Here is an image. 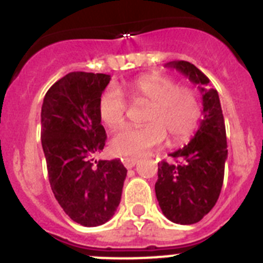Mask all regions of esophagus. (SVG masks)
<instances>
[{
  "instance_id": "34e87169",
  "label": "esophagus",
  "mask_w": 263,
  "mask_h": 263,
  "mask_svg": "<svg viewBox=\"0 0 263 263\" xmlns=\"http://www.w3.org/2000/svg\"><path fill=\"white\" fill-rule=\"evenodd\" d=\"M122 162H124V164L126 168H133L137 163V159L136 158H124V159H122Z\"/></svg>"
}]
</instances>
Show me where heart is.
Wrapping results in <instances>:
<instances>
[{"instance_id": "1", "label": "heart", "mask_w": 263, "mask_h": 263, "mask_svg": "<svg viewBox=\"0 0 263 263\" xmlns=\"http://www.w3.org/2000/svg\"><path fill=\"white\" fill-rule=\"evenodd\" d=\"M132 100L148 101L143 126H126L118 130L110 141L113 154L137 158L150 148L170 142H184L194 134L200 120V105L191 88L176 85L166 75L147 73L134 79L122 88ZM126 101L120 90L106 88L99 99V117L109 129L124 124Z\"/></svg>"}]
</instances>
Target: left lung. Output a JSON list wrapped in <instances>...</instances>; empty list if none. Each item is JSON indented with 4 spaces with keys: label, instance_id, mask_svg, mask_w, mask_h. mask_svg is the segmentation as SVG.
Returning <instances> with one entry per match:
<instances>
[{
    "label": "left lung",
    "instance_id": "obj_1",
    "mask_svg": "<svg viewBox=\"0 0 263 263\" xmlns=\"http://www.w3.org/2000/svg\"><path fill=\"white\" fill-rule=\"evenodd\" d=\"M166 67L175 68L197 85L203 99V120L194 138L171 153L175 163H158L155 195L163 215L175 224L199 222L215 206L228 158L224 116L217 90L199 68L184 60Z\"/></svg>",
    "mask_w": 263,
    "mask_h": 263
}]
</instances>
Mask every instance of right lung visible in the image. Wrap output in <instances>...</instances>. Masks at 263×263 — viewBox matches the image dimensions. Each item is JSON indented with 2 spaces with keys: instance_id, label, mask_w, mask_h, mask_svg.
I'll return each instance as SVG.
<instances>
[{
  "instance_id": "right-lung-1",
  "label": "right lung",
  "mask_w": 263,
  "mask_h": 263,
  "mask_svg": "<svg viewBox=\"0 0 263 263\" xmlns=\"http://www.w3.org/2000/svg\"><path fill=\"white\" fill-rule=\"evenodd\" d=\"M109 81L105 73L71 72L47 90L42 105L51 190L63 211L83 227H99L113 217L127 173L120 159H90L105 146L99 99Z\"/></svg>"
}]
</instances>
